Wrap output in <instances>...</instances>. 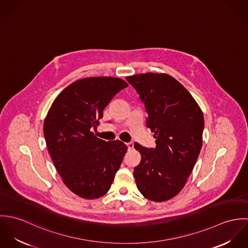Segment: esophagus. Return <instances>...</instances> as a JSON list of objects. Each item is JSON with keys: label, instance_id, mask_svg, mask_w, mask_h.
<instances>
[{"label": "esophagus", "instance_id": "esophagus-1", "mask_svg": "<svg viewBox=\"0 0 248 248\" xmlns=\"http://www.w3.org/2000/svg\"><path fill=\"white\" fill-rule=\"evenodd\" d=\"M127 147L129 150H132L134 148V143L133 142H130V143H127Z\"/></svg>", "mask_w": 248, "mask_h": 248}]
</instances>
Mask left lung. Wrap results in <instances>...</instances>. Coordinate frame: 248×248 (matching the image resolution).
<instances>
[{"label": "left lung", "mask_w": 248, "mask_h": 248, "mask_svg": "<svg viewBox=\"0 0 248 248\" xmlns=\"http://www.w3.org/2000/svg\"><path fill=\"white\" fill-rule=\"evenodd\" d=\"M145 104L147 127L155 148L135 143L140 163L134 177L147 200L162 202L176 197L194 169L202 146L204 118L191 93L166 73L146 72L126 78Z\"/></svg>", "instance_id": "1"}]
</instances>
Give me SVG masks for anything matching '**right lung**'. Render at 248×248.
<instances>
[{"instance_id":"add662e5","label":"right lung","mask_w":248,"mask_h":248,"mask_svg":"<svg viewBox=\"0 0 248 248\" xmlns=\"http://www.w3.org/2000/svg\"><path fill=\"white\" fill-rule=\"evenodd\" d=\"M128 83L116 77H89L65 88L54 99L44 121L46 148L64 184L86 200L109 190L127 152L119 140L98 139L93 128L103 110Z\"/></svg>"}]
</instances>
